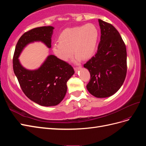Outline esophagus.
Here are the masks:
<instances>
[{"instance_id":"obj_1","label":"esophagus","mask_w":146,"mask_h":146,"mask_svg":"<svg viewBox=\"0 0 146 146\" xmlns=\"http://www.w3.org/2000/svg\"><path fill=\"white\" fill-rule=\"evenodd\" d=\"M80 69V66H76V67H75L74 68V70H76V72H77V71H78V70H79V69Z\"/></svg>"}]
</instances>
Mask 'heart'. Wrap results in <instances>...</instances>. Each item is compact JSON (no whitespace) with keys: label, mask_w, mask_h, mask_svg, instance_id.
Listing matches in <instances>:
<instances>
[{"label":"heart","mask_w":146,"mask_h":146,"mask_svg":"<svg viewBox=\"0 0 146 146\" xmlns=\"http://www.w3.org/2000/svg\"><path fill=\"white\" fill-rule=\"evenodd\" d=\"M99 36V30L92 24L66 29L60 35L59 42L53 45L52 50L64 61H68L74 52L76 55L73 61L78 63L82 58L89 59L94 54Z\"/></svg>","instance_id":"obj_1"}]
</instances>
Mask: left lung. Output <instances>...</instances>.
Returning <instances> with one entry per match:
<instances>
[{
  "label": "left lung",
  "instance_id": "left-lung-1",
  "mask_svg": "<svg viewBox=\"0 0 146 146\" xmlns=\"http://www.w3.org/2000/svg\"><path fill=\"white\" fill-rule=\"evenodd\" d=\"M99 23L101 36L98 49L84 68L91 75L88 91L96 98H105L115 94L125 80L127 51L118 31L101 19Z\"/></svg>",
  "mask_w": 146,
  "mask_h": 146
}]
</instances>
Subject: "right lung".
Segmentation results:
<instances>
[{
	"label": "right lung",
	"instance_id": "obj_1",
	"mask_svg": "<svg viewBox=\"0 0 146 146\" xmlns=\"http://www.w3.org/2000/svg\"><path fill=\"white\" fill-rule=\"evenodd\" d=\"M52 26L35 28L25 32L17 41L13 56V70L21 89L27 98L44 107L59 104L67 92L68 80L75 73L71 66L54 55H48L37 69H27L21 64L19 57L31 43L41 42L51 48Z\"/></svg>",
	"mask_w": 146,
	"mask_h": 146
}]
</instances>
